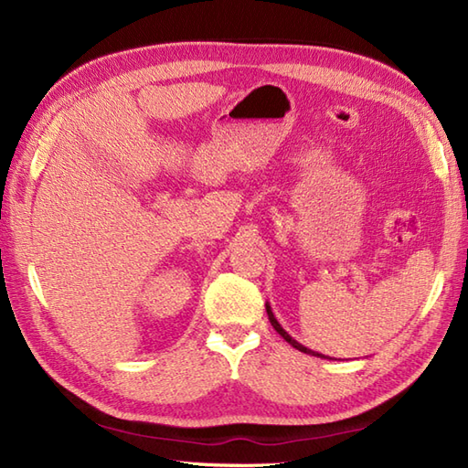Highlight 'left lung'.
<instances>
[{
    "mask_svg": "<svg viewBox=\"0 0 468 468\" xmlns=\"http://www.w3.org/2000/svg\"><path fill=\"white\" fill-rule=\"evenodd\" d=\"M265 310H267V317H270V322H271V325L275 327V332H277V334H280V335L283 337V340H285L287 344H292V346L295 347V350H300V352H303V354H312V356H317V357H327V356H324V354H317V352L310 350V347H305V346H302V344H300V342H297V340H293V337H292L290 334H287V332L283 330V327H282V324L275 320V315H273V312H271V305H270V303H265Z\"/></svg>",
    "mask_w": 468,
    "mask_h": 468,
    "instance_id": "8db88e82",
    "label": "left lung"
}]
</instances>
